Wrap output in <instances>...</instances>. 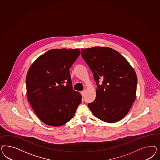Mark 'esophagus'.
Returning <instances> with one entry per match:
<instances>
[{"label": "esophagus", "instance_id": "1", "mask_svg": "<svg viewBox=\"0 0 160 160\" xmlns=\"http://www.w3.org/2000/svg\"><path fill=\"white\" fill-rule=\"evenodd\" d=\"M85 94H86V90H83V91H82V92H81V94H82V97L84 96Z\"/></svg>", "mask_w": 160, "mask_h": 160}]
</instances>
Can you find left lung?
Listing matches in <instances>:
<instances>
[{
    "instance_id": "1",
    "label": "left lung",
    "mask_w": 160,
    "mask_h": 160,
    "mask_svg": "<svg viewBox=\"0 0 160 160\" xmlns=\"http://www.w3.org/2000/svg\"><path fill=\"white\" fill-rule=\"evenodd\" d=\"M81 54L97 85L96 97L88 103V108L102 121L121 120L136 100L137 78L134 68L121 54L110 48H82Z\"/></svg>"
}]
</instances>
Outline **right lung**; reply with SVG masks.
<instances>
[{"instance_id": "right-lung-1", "label": "right lung", "mask_w": 160, "mask_h": 160, "mask_svg": "<svg viewBox=\"0 0 160 160\" xmlns=\"http://www.w3.org/2000/svg\"><path fill=\"white\" fill-rule=\"evenodd\" d=\"M80 54L78 48L52 49L39 56L26 76V94L39 119L53 127L73 118L82 95L74 90L69 69Z\"/></svg>"}]
</instances>
